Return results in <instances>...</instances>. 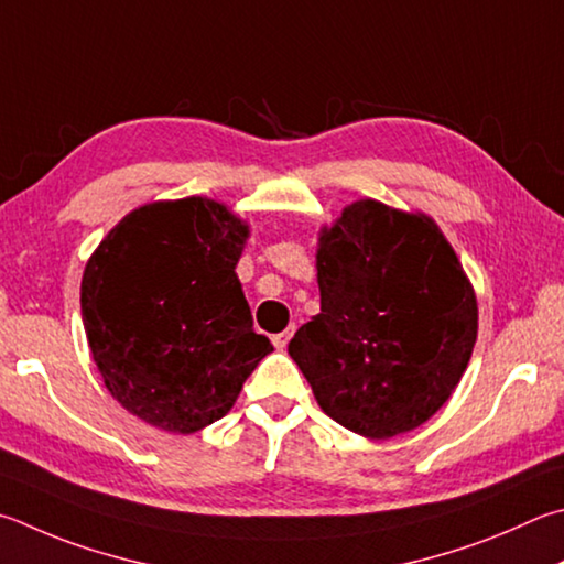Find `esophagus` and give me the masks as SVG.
Wrapping results in <instances>:
<instances>
[{"label": "esophagus", "instance_id": "1", "mask_svg": "<svg viewBox=\"0 0 564 564\" xmlns=\"http://www.w3.org/2000/svg\"><path fill=\"white\" fill-rule=\"evenodd\" d=\"M291 335H293V327H291V330H283V333H275L273 337H271V343L275 345V347H279V350H283V347L285 345H289L291 343Z\"/></svg>", "mask_w": 564, "mask_h": 564}]
</instances>
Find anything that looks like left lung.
<instances>
[{
	"instance_id": "8db88e82",
	"label": "left lung",
	"mask_w": 564,
	"mask_h": 564,
	"mask_svg": "<svg viewBox=\"0 0 564 564\" xmlns=\"http://www.w3.org/2000/svg\"><path fill=\"white\" fill-rule=\"evenodd\" d=\"M315 265L321 313L289 355L317 404L367 438L422 426L454 394L478 335L452 243L422 212L360 199L321 231Z\"/></svg>"
}]
</instances>
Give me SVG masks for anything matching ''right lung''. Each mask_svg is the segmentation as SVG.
Masks as SVG:
<instances>
[{
    "instance_id": "add662e5",
    "label": "right lung",
    "mask_w": 564,
    "mask_h": 564,
    "mask_svg": "<svg viewBox=\"0 0 564 564\" xmlns=\"http://www.w3.org/2000/svg\"><path fill=\"white\" fill-rule=\"evenodd\" d=\"M247 221L207 197L152 202L90 256L80 313L112 399L150 426L194 434L229 412L273 350L237 279Z\"/></svg>"
}]
</instances>
